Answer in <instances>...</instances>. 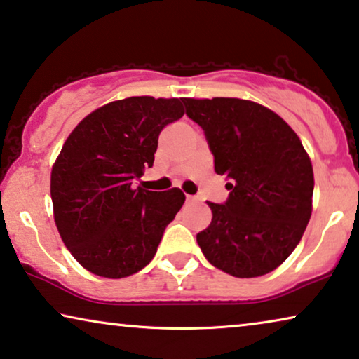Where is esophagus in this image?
I'll return each mask as SVG.
<instances>
[{
	"label": "esophagus",
	"mask_w": 359,
	"mask_h": 359,
	"mask_svg": "<svg viewBox=\"0 0 359 359\" xmlns=\"http://www.w3.org/2000/svg\"><path fill=\"white\" fill-rule=\"evenodd\" d=\"M187 201H189V203H195V201H198V198L194 195H187Z\"/></svg>",
	"instance_id": "esophagus-1"
}]
</instances>
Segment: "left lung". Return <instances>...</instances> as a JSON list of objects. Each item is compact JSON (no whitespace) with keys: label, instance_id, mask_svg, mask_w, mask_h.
<instances>
[{"label":"left lung","instance_id":"obj_1","mask_svg":"<svg viewBox=\"0 0 359 359\" xmlns=\"http://www.w3.org/2000/svg\"><path fill=\"white\" fill-rule=\"evenodd\" d=\"M182 102L231 190L224 203L208 201L213 219L196 234L201 252L237 278L270 273L296 249L311 219L314 174L304 146L285 120L250 100Z\"/></svg>","mask_w":359,"mask_h":359}]
</instances>
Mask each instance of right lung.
I'll use <instances>...</instances> for the list:
<instances>
[{
	"mask_svg": "<svg viewBox=\"0 0 359 359\" xmlns=\"http://www.w3.org/2000/svg\"><path fill=\"white\" fill-rule=\"evenodd\" d=\"M182 115L180 99L115 100L81 120L65 141L50 182L55 224L90 273L123 278L153 260L185 195L133 184L153 168L161 131Z\"/></svg>",
	"mask_w": 359,
	"mask_h": 359,
	"instance_id": "1",
	"label": "right lung"
}]
</instances>
